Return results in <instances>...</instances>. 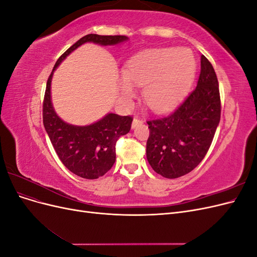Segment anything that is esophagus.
<instances>
[{"label": "esophagus", "instance_id": "1", "mask_svg": "<svg viewBox=\"0 0 257 257\" xmlns=\"http://www.w3.org/2000/svg\"><path fill=\"white\" fill-rule=\"evenodd\" d=\"M144 123V121L141 119V118H138V116H136V118H134V120H133V123H132V127H136L137 125H141V124H143Z\"/></svg>", "mask_w": 257, "mask_h": 257}]
</instances>
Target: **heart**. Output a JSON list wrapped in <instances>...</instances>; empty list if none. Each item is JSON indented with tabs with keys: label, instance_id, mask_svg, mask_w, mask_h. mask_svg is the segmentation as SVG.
Wrapping results in <instances>:
<instances>
[{
	"label": "heart",
	"instance_id": "obj_1",
	"mask_svg": "<svg viewBox=\"0 0 257 257\" xmlns=\"http://www.w3.org/2000/svg\"><path fill=\"white\" fill-rule=\"evenodd\" d=\"M196 62L188 49L160 48L139 52L124 68L120 88L132 96L136 87H145L146 104L155 111H166L178 104L188 91Z\"/></svg>",
	"mask_w": 257,
	"mask_h": 257
}]
</instances>
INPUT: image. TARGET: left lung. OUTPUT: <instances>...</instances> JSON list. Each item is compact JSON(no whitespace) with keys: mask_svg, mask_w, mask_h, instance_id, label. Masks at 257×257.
Listing matches in <instances>:
<instances>
[{"mask_svg":"<svg viewBox=\"0 0 257 257\" xmlns=\"http://www.w3.org/2000/svg\"><path fill=\"white\" fill-rule=\"evenodd\" d=\"M221 118L219 82L213 66L200 58L196 88L170 114L148 121L147 160L155 173L175 179L203 161Z\"/></svg>","mask_w":257,"mask_h":257,"instance_id":"8db88e82","label":"left lung"}]
</instances>
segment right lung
Wrapping results in <instances>:
<instances>
[{"mask_svg":"<svg viewBox=\"0 0 257 257\" xmlns=\"http://www.w3.org/2000/svg\"><path fill=\"white\" fill-rule=\"evenodd\" d=\"M127 40L124 35L88 34L81 37L58 59L47 80L43 103L45 130L63 165L84 179H97L112 167L115 161V143L119 137L128 133L133 118L108 113L103 119L85 126L64 122L54 111L51 103L52 75L61 62L84 43L113 46Z\"/></svg>","mask_w":257,"mask_h":257,"instance_id":"add662e5","label":"right lung"}]
</instances>
